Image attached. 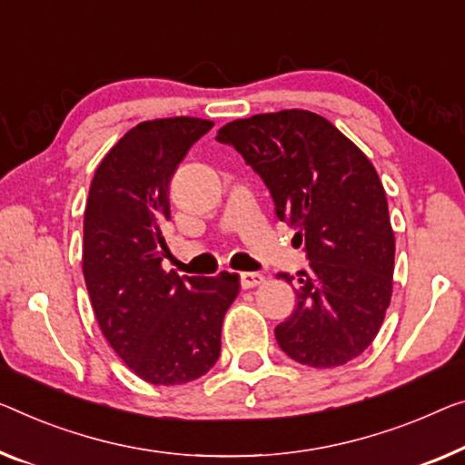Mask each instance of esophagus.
Masks as SVG:
<instances>
[{"mask_svg":"<svg viewBox=\"0 0 465 465\" xmlns=\"http://www.w3.org/2000/svg\"><path fill=\"white\" fill-rule=\"evenodd\" d=\"M262 282H265V275H262V273H252V272L240 273V283H242V288H244V290L261 286Z\"/></svg>","mask_w":465,"mask_h":465,"instance_id":"34e87169","label":"esophagus"}]
</instances>
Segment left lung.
Returning a JSON list of instances; mask_svg holds the SVG:
<instances>
[{
  "label": "left lung",
  "mask_w": 465,
  "mask_h": 465,
  "mask_svg": "<svg viewBox=\"0 0 465 465\" xmlns=\"http://www.w3.org/2000/svg\"><path fill=\"white\" fill-rule=\"evenodd\" d=\"M217 140L259 173L311 261L292 315L275 328L280 349L309 367L359 357L384 322L394 272L386 192L371 161L328 119L299 108L232 121Z\"/></svg>",
  "instance_id": "left-lung-1"
}]
</instances>
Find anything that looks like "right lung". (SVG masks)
<instances>
[{"instance_id":"1","label":"right lung","mask_w":465,"mask_h":465,"mask_svg":"<svg viewBox=\"0 0 465 465\" xmlns=\"http://www.w3.org/2000/svg\"><path fill=\"white\" fill-rule=\"evenodd\" d=\"M196 116L143 121L95 169L83 219V275L104 338L150 384H185L211 370L238 273L164 272L169 185L188 150L213 127Z\"/></svg>"}]
</instances>
